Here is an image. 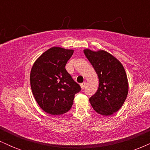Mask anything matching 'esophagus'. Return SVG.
<instances>
[{
	"instance_id": "34e87169",
	"label": "esophagus",
	"mask_w": 150,
	"mask_h": 150,
	"mask_svg": "<svg viewBox=\"0 0 150 150\" xmlns=\"http://www.w3.org/2000/svg\"><path fill=\"white\" fill-rule=\"evenodd\" d=\"M85 85H86V82H82V83L80 84V86H81V88L82 89H84L85 87Z\"/></svg>"
}]
</instances>
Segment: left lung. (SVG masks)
I'll list each match as a JSON object with an SVG mask.
<instances>
[{"mask_svg": "<svg viewBox=\"0 0 150 150\" xmlns=\"http://www.w3.org/2000/svg\"><path fill=\"white\" fill-rule=\"evenodd\" d=\"M99 77V88L89 101L96 112L110 116L123 106L128 92L125 69L120 61L106 51L84 50Z\"/></svg>", "mask_w": 150, "mask_h": 150, "instance_id": "8db88e82", "label": "left lung"}]
</instances>
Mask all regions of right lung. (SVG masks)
<instances>
[{
	"instance_id": "1",
	"label": "right lung",
	"mask_w": 150,
	"mask_h": 150,
	"mask_svg": "<svg viewBox=\"0 0 150 150\" xmlns=\"http://www.w3.org/2000/svg\"><path fill=\"white\" fill-rule=\"evenodd\" d=\"M73 50L52 47L34 63L30 84L36 101L41 108L51 115L68 112L73 104L75 94L81 90L79 84L65 69Z\"/></svg>"
}]
</instances>
